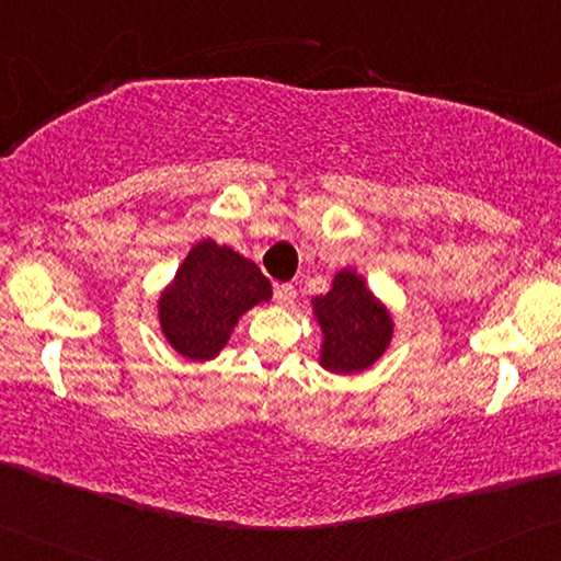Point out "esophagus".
Returning a JSON list of instances; mask_svg holds the SVG:
<instances>
[{
    "instance_id": "esophagus-1",
    "label": "esophagus",
    "mask_w": 561,
    "mask_h": 561,
    "mask_svg": "<svg viewBox=\"0 0 561 561\" xmlns=\"http://www.w3.org/2000/svg\"><path fill=\"white\" fill-rule=\"evenodd\" d=\"M273 296H275V304H278V306H290L293 300H296L298 290H296V286H293V283H278V286L273 288Z\"/></svg>"
}]
</instances>
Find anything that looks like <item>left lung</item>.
<instances>
[{"mask_svg": "<svg viewBox=\"0 0 561 561\" xmlns=\"http://www.w3.org/2000/svg\"><path fill=\"white\" fill-rule=\"evenodd\" d=\"M323 329L321 364L333 374L364 370L391 341V318L353 271L335 275L333 288L313 300Z\"/></svg>", "mask_w": 561, "mask_h": 561, "instance_id": "obj_1", "label": "left lung"}]
</instances>
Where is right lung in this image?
I'll list each match as a JSON object with an SVG mask.
<instances>
[{"label": "right lung", "mask_w": 561, "mask_h": 561, "mask_svg": "<svg viewBox=\"0 0 561 561\" xmlns=\"http://www.w3.org/2000/svg\"><path fill=\"white\" fill-rule=\"evenodd\" d=\"M271 298V283L253 261L197 243L160 298V323L170 346L187 358H213L230 339L238 318Z\"/></svg>", "instance_id": "right-lung-1"}]
</instances>
